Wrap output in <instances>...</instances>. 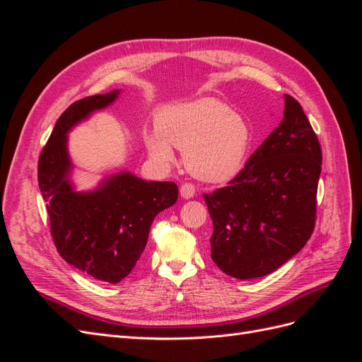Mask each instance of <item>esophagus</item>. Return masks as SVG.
Instances as JSON below:
<instances>
[{"mask_svg": "<svg viewBox=\"0 0 362 362\" xmlns=\"http://www.w3.org/2000/svg\"><path fill=\"white\" fill-rule=\"evenodd\" d=\"M194 193H196V189H194V185H193V184H190V182H185V184H182V185H181V189H180L181 198H184V199H190V198H193Z\"/></svg>", "mask_w": 362, "mask_h": 362, "instance_id": "obj_1", "label": "esophagus"}]
</instances>
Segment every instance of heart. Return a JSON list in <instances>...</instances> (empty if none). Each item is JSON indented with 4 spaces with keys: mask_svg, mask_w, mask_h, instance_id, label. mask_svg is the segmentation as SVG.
I'll list each match as a JSON object with an SVG mask.
<instances>
[{
    "mask_svg": "<svg viewBox=\"0 0 362 362\" xmlns=\"http://www.w3.org/2000/svg\"><path fill=\"white\" fill-rule=\"evenodd\" d=\"M252 139L246 117L213 96L166 105L158 113L157 127L144 136L154 161L172 164L177 146L184 151L187 170L205 182L234 178L249 157Z\"/></svg>",
    "mask_w": 362,
    "mask_h": 362,
    "instance_id": "b5f03b06",
    "label": "heart"
}]
</instances>
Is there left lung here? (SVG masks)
Listing matches in <instances>:
<instances>
[{
	"label": "left lung",
	"instance_id": "1",
	"mask_svg": "<svg viewBox=\"0 0 362 362\" xmlns=\"http://www.w3.org/2000/svg\"><path fill=\"white\" fill-rule=\"evenodd\" d=\"M284 117L228 187L204 194L211 258L237 279L266 276L308 242L315 223L322 149L300 104L284 95Z\"/></svg>",
	"mask_w": 362,
	"mask_h": 362
}]
</instances>
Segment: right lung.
<instances>
[{"label": "right lung", "instance_id": "obj_1", "mask_svg": "<svg viewBox=\"0 0 362 362\" xmlns=\"http://www.w3.org/2000/svg\"><path fill=\"white\" fill-rule=\"evenodd\" d=\"M119 95L115 89L69 105L42 149L37 166L39 189L60 257L89 276L110 284L129 275L144 254L156 216L178 199L175 182L146 181L128 170L108 175L92 190L75 189L68 134L95 112L112 105Z\"/></svg>", "mask_w": 362, "mask_h": 362}]
</instances>
